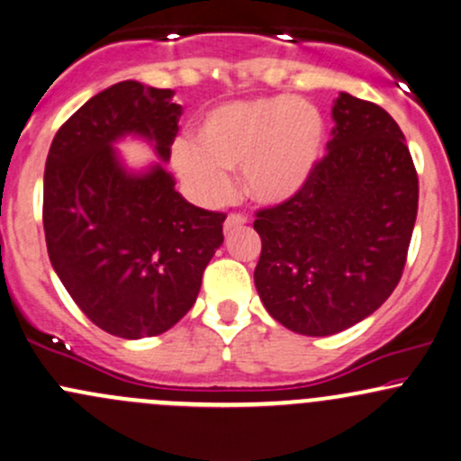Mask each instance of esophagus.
<instances>
[{
    "instance_id": "obj_1",
    "label": "esophagus",
    "mask_w": 461,
    "mask_h": 461,
    "mask_svg": "<svg viewBox=\"0 0 461 461\" xmlns=\"http://www.w3.org/2000/svg\"><path fill=\"white\" fill-rule=\"evenodd\" d=\"M247 223V216L242 214H230L225 219V234H230L231 230H236V227H242Z\"/></svg>"
}]
</instances>
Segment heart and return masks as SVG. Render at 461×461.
<instances>
[{"label":"heart","mask_w":461,"mask_h":461,"mask_svg":"<svg viewBox=\"0 0 461 461\" xmlns=\"http://www.w3.org/2000/svg\"><path fill=\"white\" fill-rule=\"evenodd\" d=\"M325 119L303 99H240L208 110L193 142L177 140L173 168L203 205L230 199L240 168L242 188L260 203H284L310 184L325 153Z\"/></svg>","instance_id":"heart-1"}]
</instances>
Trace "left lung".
Returning <instances> with one entry per match:
<instances>
[{
	"label": "left lung",
	"instance_id": "8db88e82",
	"mask_svg": "<svg viewBox=\"0 0 461 461\" xmlns=\"http://www.w3.org/2000/svg\"><path fill=\"white\" fill-rule=\"evenodd\" d=\"M314 177L297 197L258 212V294L275 321L331 336L373 314L403 275L418 212L405 136L377 104L340 93Z\"/></svg>",
	"mask_w": 461,
	"mask_h": 461
}]
</instances>
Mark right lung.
I'll list each match as a JSON object with an SVG mask.
<instances>
[{"label":"right lung","instance_id":"1","mask_svg":"<svg viewBox=\"0 0 461 461\" xmlns=\"http://www.w3.org/2000/svg\"><path fill=\"white\" fill-rule=\"evenodd\" d=\"M182 105L125 79L58 130L45 162L43 227L51 267L99 330L139 340L171 330L197 301L223 245V212L188 203L154 163L131 172L113 149L136 135L168 162Z\"/></svg>","mask_w":461,"mask_h":461}]
</instances>
